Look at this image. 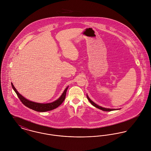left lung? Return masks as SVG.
<instances>
[{
  "label": "left lung",
  "mask_w": 151,
  "mask_h": 151,
  "mask_svg": "<svg viewBox=\"0 0 151 151\" xmlns=\"http://www.w3.org/2000/svg\"><path fill=\"white\" fill-rule=\"evenodd\" d=\"M87 99L88 100V101H90V103H91L93 106H94L95 107H96V108H97L100 109L101 110H102V111H112L116 110L115 109H109V108H105L101 107L100 106H99V105H97L96 104H95L93 101H92L91 100L89 99V97H88V96L87 95Z\"/></svg>",
  "instance_id": "obj_1"
}]
</instances>
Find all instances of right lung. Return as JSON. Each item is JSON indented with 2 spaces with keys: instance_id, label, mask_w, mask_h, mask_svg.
I'll list each match as a JSON object with an SVG mask.
<instances>
[{
  "instance_id": "add662e5",
  "label": "right lung",
  "mask_w": 151,
  "mask_h": 151,
  "mask_svg": "<svg viewBox=\"0 0 151 151\" xmlns=\"http://www.w3.org/2000/svg\"><path fill=\"white\" fill-rule=\"evenodd\" d=\"M12 86L13 90L17 94L18 99L21 101V102L27 107H28L31 109H33L35 111H37V112L49 111L52 110V109L57 108L58 106H60L64 102V101L65 99L66 93H67V91L68 87H67L65 88V90L63 92L61 96L57 100L54 101L53 102H51V103L40 104V103H36V102H34L28 100L27 99H26L25 98H24V97H22L21 94H19L18 93V92L17 91V90L16 89V88L14 87V86H13L12 83Z\"/></svg>"
}]
</instances>
